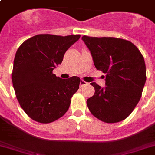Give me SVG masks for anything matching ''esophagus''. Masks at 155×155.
Returning <instances> with one entry per match:
<instances>
[{"label":"esophagus","instance_id":"34e87169","mask_svg":"<svg viewBox=\"0 0 155 155\" xmlns=\"http://www.w3.org/2000/svg\"><path fill=\"white\" fill-rule=\"evenodd\" d=\"M86 85H87V82H85L84 80H81V81H80V87H83V86Z\"/></svg>","mask_w":155,"mask_h":155}]
</instances>
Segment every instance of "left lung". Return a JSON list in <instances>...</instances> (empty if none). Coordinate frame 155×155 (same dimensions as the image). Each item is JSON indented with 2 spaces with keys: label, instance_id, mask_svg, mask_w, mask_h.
<instances>
[{
  "label": "left lung",
  "instance_id": "obj_1",
  "mask_svg": "<svg viewBox=\"0 0 155 155\" xmlns=\"http://www.w3.org/2000/svg\"><path fill=\"white\" fill-rule=\"evenodd\" d=\"M82 40L97 69L105 73V87L91 83L95 93L87 101L89 110L107 123L124 120L139 102L146 82L143 55L133 43L123 39L83 36Z\"/></svg>",
  "mask_w": 155,
  "mask_h": 155
}]
</instances>
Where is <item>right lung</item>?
I'll list each match as a JSON object with an SVG mask.
<instances>
[{"mask_svg": "<svg viewBox=\"0 0 155 155\" xmlns=\"http://www.w3.org/2000/svg\"><path fill=\"white\" fill-rule=\"evenodd\" d=\"M79 37L80 35L39 34L24 41L17 50L12 76L13 87L20 106L34 121L50 123L68 111L80 79H61L52 72Z\"/></svg>", "mask_w": 155, "mask_h": 155, "instance_id": "add662e5", "label": "right lung"}]
</instances>
